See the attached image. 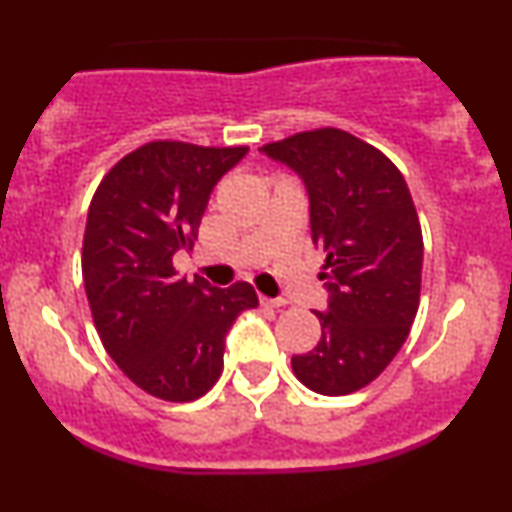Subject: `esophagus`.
<instances>
[{
    "mask_svg": "<svg viewBox=\"0 0 512 512\" xmlns=\"http://www.w3.org/2000/svg\"><path fill=\"white\" fill-rule=\"evenodd\" d=\"M260 303L264 308H284L286 305L284 298H269V296H262V293H260Z\"/></svg>",
    "mask_w": 512,
    "mask_h": 512,
    "instance_id": "esophagus-1",
    "label": "esophagus"
}]
</instances>
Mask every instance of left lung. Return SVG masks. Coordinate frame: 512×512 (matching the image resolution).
I'll return each instance as SVG.
<instances>
[{
  "label": "left lung",
  "instance_id": "1",
  "mask_svg": "<svg viewBox=\"0 0 512 512\" xmlns=\"http://www.w3.org/2000/svg\"><path fill=\"white\" fill-rule=\"evenodd\" d=\"M262 151L303 178L313 243L325 252L322 337L291 368L308 390L351 395L390 366L419 310L424 238L414 199L395 163L344 129H308Z\"/></svg>",
  "mask_w": 512,
  "mask_h": 512
}]
</instances>
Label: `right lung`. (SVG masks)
Segmentation results:
<instances>
[{"instance_id":"obj_1","label":"right lung","mask_w":512,"mask_h":512,"mask_svg":"<svg viewBox=\"0 0 512 512\" xmlns=\"http://www.w3.org/2000/svg\"><path fill=\"white\" fill-rule=\"evenodd\" d=\"M248 146L156 139L122 156L91 199L81 274L98 337L122 373L166 402L207 395L223 370V339L255 308L248 281L214 289L180 279L178 250L195 245L209 195Z\"/></svg>"}]
</instances>
